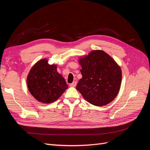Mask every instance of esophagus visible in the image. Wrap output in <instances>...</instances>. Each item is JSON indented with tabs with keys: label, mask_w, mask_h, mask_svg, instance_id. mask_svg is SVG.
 <instances>
[{
	"label": "esophagus",
	"mask_w": 150,
	"mask_h": 150,
	"mask_svg": "<svg viewBox=\"0 0 150 150\" xmlns=\"http://www.w3.org/2000/svg\"><path fill=\"white\" fill-rule=\"evenodd\" d=\"M76 84H77V83L76 82V81H74L73 83H71L70 84V86H71V87H75V86H76Z\"/></svg>",
	"instance_id": "obj_1"
}]
</instances>
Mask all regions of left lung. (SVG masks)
Returning <instances> with one entry per match:
<instances>
[{
	"instance_id": "left-lung-1",
	"label": "left lung",
	"mask_w": 150,
	"mask_h": 150,
	"mask_svg": "<svg viewBox=\"0 0 150 150\" xmlns=\"http://www.w3.org/2000/svg\"><path fill=\"white\" fill-rule=\"evenodd\" d=\"M83 78L76 89L89 103L101 106L111 102L118 94L121 83L120 67L100 50L91 52L79 59Z\"/></svg>"
}]
</instances>
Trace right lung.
Segmentation results:
<instances>
[{"label": "right lung", "mask_w": 150, "mask_h": 150, "mask_svg": "<svg viewBox=\"0 0 150 150\" xmlns=\"http://www.w3.org/2000/svg\"><path fill=\"white\" fill-rule=\"evenodd\" d=\"M27 84L34 98L47 104L56 101L68 88L65 79L57 72L56 65L49 64L46 59L32 67Z\"/></svg>", "instance_id": "right-lung-1"}]
</instances>
